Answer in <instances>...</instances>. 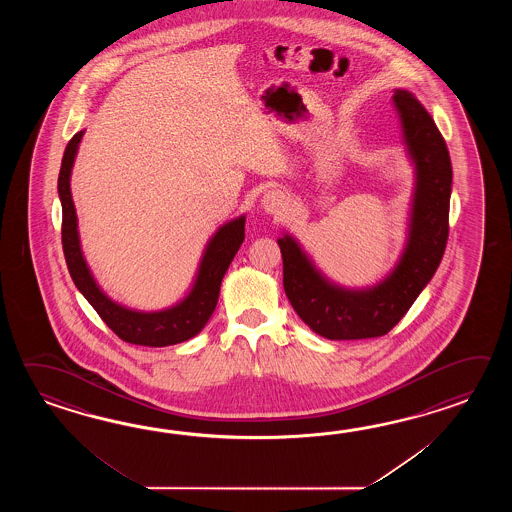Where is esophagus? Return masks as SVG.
<instances>
[{
  "instance_id": "obj_1",
  "label": "esophagus",
  "mask_w": 512,
  "mask_h": 512,
  "mask_svg": "<svg viewBox=\"0 0 512 512\" xmlns=\"http://www.w3.org/2000/svg\"><path fill=\"white\" fill-rule=\"evenodd\" d=\"M261 207L267 214H282L285 208L289 207V196L287 192H283L280 188H274L265 192V196L261 199Z\"/></svg>"
}]
</instances>
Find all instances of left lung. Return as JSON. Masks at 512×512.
I'll use <instances>...</instances> for the list:
<instances>
[{
	"label": "left lung",
	"mask_w": 512,
	"mask_h": 512,
	"mask_svg": "<svg viewBox=\"0 0 512 512\" xmlns=\"http://www.w3.org/2000/svg\"><path fill=\"white\" fill-rule=\"evenodd\" d=\"M393 104L415 164L410 232L397 267L370 289H344L316 271L294 238L278 240L289 302L307 326L329 340L386 335L432 280L445 254L452 192V163L445 139L410 91L395 89Z\"/></svg>",
	"instance_id": "obj_1"
}]
</instances>
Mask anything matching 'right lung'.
<instances>
[{"mask_svg": "<svg viewBox=\"0 0 512 512\" xmlns=\"http://www.w3.org/2000/svg\"><path fill=\"white\" fill-rule=\"evenodd\" d=\"M82 135L84 131H78L67 144L58 175V196L62 201V247L67 269L78 291L86 296L87 302L93 305L106 326L124 342L163 348L196 337L214 313L221 280L245 240V216L223 225L208 241L207 251L197 271L196 283L183 302L155 313L133 311L124 305L115 304L100 291L80 249L77 212L71 199L69 181Z\"/></svg>", "mask_w": 512, "mask_h": 512, "instance_id": "right-lung-1", "label": "right lung"}]
</instances>
